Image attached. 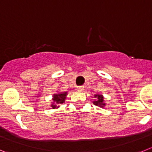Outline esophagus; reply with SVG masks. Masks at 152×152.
<instances>
[{
	"mask_svg": "<svg viewBox=\"0 0 152 152\" xmlns=\"http://www.w3.org/2000/svg\"><path fill=\"white\" fill-rule=\"evenodd\" d=\"M83 88H84L83 86H77V89L80 90V91H81V90H83Z\"/></svg>",
	"mask_w": 152,
	"mask_h": 152,
	"instance_id": "obj_1",
	"label": "esophagus"
}]
</instances>
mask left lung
Wrapping results in <instances>:
<instances>
[{
	"label": "left lung",
	"mask_w": 152,
	"mask_h": 152,
	"mask_svg": "<svg viewBox=\"0 0 152 152\" xmlns=\"http://www.w3.org/2000/svg\"><path fill=\"white\" fill-rule=\"evenodd\" d=\"M95 98H96L95 102H93V104L96 106L100 107H104L105 106V103L104 102V98L102 95H95Z\"/></svg>",
	"instance_id": "1"
}]
</instances>
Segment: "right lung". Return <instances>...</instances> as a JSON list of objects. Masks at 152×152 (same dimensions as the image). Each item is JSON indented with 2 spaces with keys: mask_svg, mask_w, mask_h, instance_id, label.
<instances>
[{
  "mask_svg": "<svg viewBox=\"0 0 152 152\" xmlns=\"http://www.w3.org/2000/svg\"><path fill=\"white\" fill-rule=\"evenodd\" d=\"M67 95V92L65 93H59V94H56L53 96V103L50 105L53 109L58 108L59 105L64 103L66 99V96Z\"/></svg>",
  "mask_w": 152,
  "mask_h": 152,
  "instance_id": "obj_1",
  "label": "right lung"
}]
</instances>
